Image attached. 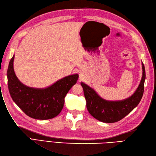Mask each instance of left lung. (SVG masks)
<instances>
[{"mask_svg":"<svg viewBox=\"0 0 156 156\" xmlns=\"http://www.w3.org/2000/svg\"><path fill=\"white\" fill-rule=\"evenodd\" d=\"M142 69V78L136 91L132 96L122 100L112 101L105 100L88 85L83 82L80 83L83 89L87 109L89 113L99 121L106 123L119 121L128 115L137 107L143 97L146 78L145 69L143 62Z\"/></svg>","mask_w":156,"mask_h":156,"instance_id":"8db88e82","label":"left lung"}]
</instances>
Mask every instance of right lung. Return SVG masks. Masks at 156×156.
Here are the masks:
<instances>
[{
  "label": "right lung",
  "instance_id": "right-lung-1",
  "mask_svg": "<svg viewBox=\"0 0 156 156\" xmlns=\"http://www.w3.org/2000/svg\"><path fill=\"white\" fill-rule=\"evenodd\" d=\"M13 55L9 63L7 71L9 92L14 102L30 117L51 119L61 112L65 97L77 82L78 74L69 75L46 88H34L21 83L13 69Z\"/></svg>",
  "mask_w": 156,
  "mask_h": 156
}]
</instances>
